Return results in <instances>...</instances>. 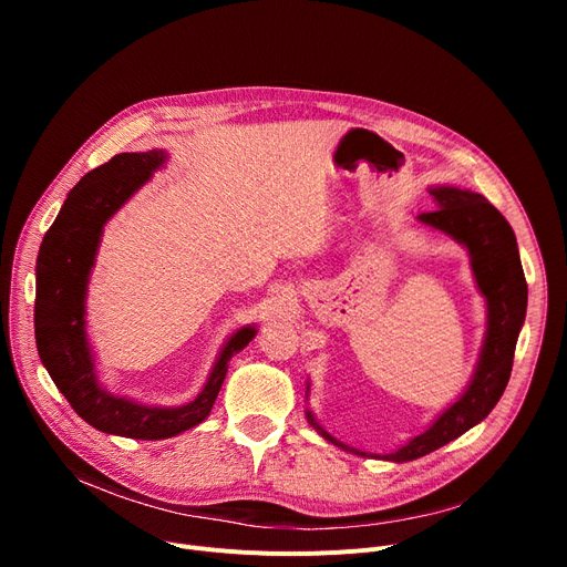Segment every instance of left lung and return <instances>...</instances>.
I'll use <instances>...</instances> for the list:
<instances>
[{"mask_svg": "<svg viewBox=\"0 0 567 567\" xmlns=\"http://www.w3.org/2000/svg\"><path fill=\"white\" fill-rule=\"evenodd\" d=\"M430 195L434 197L436 208L421 214L419 220L445 231L457 244L466 246L475 282H478V289L487 301V333L478 368H475L462 398L445 409L430 425V430L413 436L402 449L383 457L391 462H411L434 453L441 445L451 443L487 419V413L496 406L505 385H508L515 344L526 317L528 287L522 271L517 238L508 220L478 193L453 186H436L430 188ZM308 421L326 441H331L338 449L365 455L336 441L329 432H323L315 423V415L310 411Z\"/></svg>", "mask_w": 567, "mask_h": 567, "instance_id": "left-lung-1", "label": "left lung"}]
</instances>
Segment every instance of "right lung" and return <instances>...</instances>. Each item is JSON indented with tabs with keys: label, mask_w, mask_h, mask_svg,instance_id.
Returning a JSON list of instances; mask_svg holds the SVG:
<instances>
[{
	"label": "right lung",
	"mask_w": 567,
	"mask_h": 567,
	"mask_svg": "<svg viewBox=\"0 0 567 567\" xmlns=\"http://www.w3.org/2000/svg\"><path fill=\"white\" fill-rule=\"evenodd\" d=\"M165 161L163 148H152L142 154H116L105 165L86 172L45 231L37 259L34 331L48 374L89 425L144 441L169 439L199 425L212 413L229 359L257 333L252 326L236 331L223 347L202 393L184 406L140 404L110 395L99 383L84 331V296L103 225Z\"/></svg>",
	"instance_id": "add662e5"
}]
</instances>
